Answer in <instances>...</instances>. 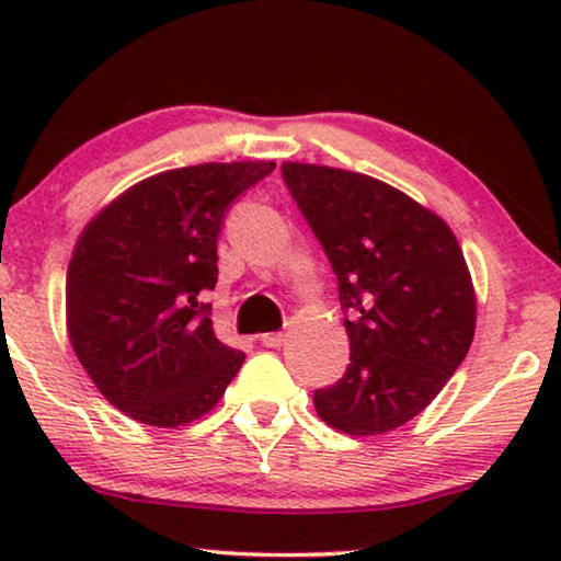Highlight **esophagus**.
I'll use <instances>...</instances> for the list:
<instances>
[{"label":"esophagus","mask_w":561,"mask_h":561,"mask_svg":"<svg viewBox=\"0 0 561 561\" xmlns=\"http://www.w3.org/2000/svg\"><path fill=\"white\" fill-rule=\"evenodd\" d=\"M260 342H263L265 347H280V344L286 342V334H283V332H267V334L260 336Z\"/></svg>","instance_id":"34e87169"}]
</instances>
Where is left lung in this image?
Segmentation results:
<instances>
[{
	"label": "left lung",
	"instance_id": "obj_1",
	"mask_svg": "<svg viewBox=\"0 0 561 561\" xmlns=\"http://www.w3.org/2000/svg\"><path fill=\"white\" fill-rule=\"evenodd\" d=\"M336 273L350 336L342 380L313 393L336 432L375 436L419 416L462 365L478 298L455 232L439 214L370 175L283 163Z\"/></svg>",
	"mask_w": 561,
	"mask_h": 561
}]
</instances>
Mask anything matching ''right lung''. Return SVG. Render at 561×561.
Instances as JSON below:
<instances>
[{
    "label": "right lung",
    "instance_id": "1",
    "mask_svg": "<svg viewBox=\"0 0 561 561\" xmlns=\"http://www.w3.org/2000/svg\"><path fill=\"white\" fill-rule=\"evenodd\" d=\"M273 160L150 175L83 227L66 275V329L99 393L158 428L209 413L244 363L217 340L204 290L217 286L227 206Z\"/></svg>",
    "mask_w": 561,
    "mask_h": 561
}]
</instances>
